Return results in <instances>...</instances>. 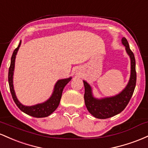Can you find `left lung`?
<instances>
[{"label": "left lung", "instance_id": "left-lung-1", "mask_svg": "<svg viewBox=\"0 0 148 148\" xmlns=\"http://www.w3.org/2000/svg\"><path fill=\"white\" fill-rule=\"evenodd\" d=\"M122 43L125 46L126 51L131 59V75L127 87L117 95L103 99H96L93 96L91 86L83 81L84 86V99L88 111L96 118L107 119L120 113L127 107L134 94L136 83V60L134 53L130 49L125 38H122Z\"/></svg>", "mask_w": 148, "mask_h": 148}]
</instances>
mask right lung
Here are the masks:
<instances>
[{
    "mask_svg": "<svg viewBox=\"0 0 148 148\" xmlns=\"http://www.w3.org/2000/svg\"><path fill=\"white\" fill-rule=\"evenodd\" d=\"M21 41L18 47L14 50L12 55L10 66L9 72H8V82H9L10 90L12 99L14 103H16V105L17 106V107L22 112H24V113L29 114L30 116H32V117H38V118L47 117V116L50 115L57 108V107L59 105V103H60L64 88L71 81L72 77H69V78L58 80L57 82L56 83L55 86H54V92H53L52 96L45 102L42 103L36 104V105L32 106H26L22 105L18 101L17 98H16L15 95V92H14V87H13V74H14V62H15L16 53H17L18 49H19Z\"/></svg>",
    "mask_w": 148,
    "mask_h": 148,
    "instance_id": "obj_1",
    "label": "right lung"
}]
</instances>
